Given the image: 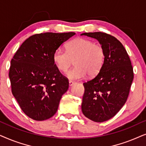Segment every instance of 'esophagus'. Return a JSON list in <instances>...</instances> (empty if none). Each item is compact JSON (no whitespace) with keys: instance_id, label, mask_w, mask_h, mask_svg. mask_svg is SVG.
Segmentation results:
<instances>
[{"instance_id":"esophagus-1","label":"esophagus","mask_w":146,"mask_h":146,"mask_svg":"<svg viewBox=\"0 0 146 146\" xmlns=\"http://www.w3.org/2000/svg\"><path fill=\"white\" fill-rule=\"evenodd\" d=\"M74 84H75V82H73V81H69V85L70 87L72 86V85H74Z\"/></svg>"}]
</instances>
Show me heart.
<instances>
[{
    "label": "heart",
    "mask_w": 146,
    "mask_h": 146,
    "mask_svg": "<svg viewBox=\"0 0 146 146\" xmlns=\"http://www.w3.org/2000/svg\"><path fill=\"white\" fill-rule=\"evenodd\" d=\"M105 50L100 44L84 38H78L67 44L66 51L57 48L53 59L58 69L67 71L75 61V67L66 73V76L72 80L85 78L88 74L95 76L100 72L105 61Z\"/></svg>",
    "instance_id": "obj_1"
}]
</instances>
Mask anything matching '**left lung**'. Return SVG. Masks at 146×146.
Segmentation results:
<instances>
[{
	"label": "left lung",
	"instance_id": "obj_1",
	"mask_svg": "<svg viewBox=\"0 0 146 146\" xmlns=\"http://www.w3.org/2000/svg\"><path fill=\"white\" fill-rule=\"evenodd\" d=\"M96 38L105 50L100 73L83 83L81 110L85 117L104 122L115 116L127 101L133 79V67L127 51L117 38L102 32L84 33Z\"/></svg>",
	"mask_w": 146,
	"mask_h": 146
}]
</instances>
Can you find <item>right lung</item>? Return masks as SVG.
I'll list each match as a JSON object with an SVG mask.
<instances>
[{"label": "right lung", "mask_w": 146, "mask_h": 146, "mask_svg": "<svg viewBox=\"0 0 146 146\" xmlns=\"http://www.w3.org/2000/svg\"><path fill=\"white\" fill-rule=\"evenodd\" d=\"M75 35L73 32L34 35L23 42L11 60L9 76L13 95L31 119L43 121L57 112L69 82L56 67L53 55Z\"/></svg>", "instance_id": "right-lung-1"}]
</instances>
